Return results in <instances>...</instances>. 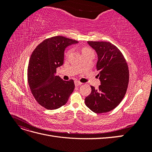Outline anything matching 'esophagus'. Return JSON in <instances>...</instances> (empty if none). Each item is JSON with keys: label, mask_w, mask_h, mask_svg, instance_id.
I'll list each match as a JSON object with an SVG mask.
<instances>
[{"label": "esophagus", "mask_w": 152, "mask_h": 152, "mask_svg": "<svg viewBox=\"0 0 152 152\" xmlns=\"http://www.w3.org/2000/svg\"><path fill=\"white\" fill-rule=\"evenodd\" d=\"M74 83H75V85L76 86H80V85L82 84V82H79V81H78V80H75Z\"/></svg>", "instance_id": "34e87169"}]
</instances>
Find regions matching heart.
Returning <instances> with one entry per match:
<instances>
[{"label":"heart","mask_w":152,"mask_h":152,"mask_svg":"<svg viewBox=\"0 0 152 152\" xmlns=\"http://www.w3.org/2000/svg\"><path fill=\"white\" fill-rule=\"evenodd\" d=\"M70 52H71V50H68V51L66 53V54L68 55L70 53ZM88 52H91V50L89 48H86L85 47V48H82L81 49V53H82V54H83L86 53H88Z\"/></svg>","instance_id":"1"}]
</instances>
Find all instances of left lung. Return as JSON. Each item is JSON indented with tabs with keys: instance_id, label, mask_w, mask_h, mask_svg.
Instances as JSON below:
<instances>
[{
	"instance_id": "1",
	"label": "left lung",
	"mask_w": 152,
	"mask_h": 152,
	"mask_svg": "<svg viewBox=\"0 0 152 152\" xmlns=\"http://www.w3.org/2000/svg\"><path fill=\"white\" fill-rule=\"evenodd\" d=\"M98 55L96 70L101 85L91 87L85 104L96 113L108 112L116 108L125 96L129 79L128 65L122 53L109 42L88 41Z\"/></svg>"
}]
</instances>
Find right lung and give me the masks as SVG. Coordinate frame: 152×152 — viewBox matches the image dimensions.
Here are the masks:
<instances>
[{
  "label": "right lung",
  "mask_w": 152,
  "mask_h": 152,
  "mask_svg": "<svg viewBox=\"0 0 152 152\" xmlns=\"http://www.w3.org/2000/svg\"><path fill=\"white\" fill-rule=\"evenodd\" d=\"M79 42L63 36L44 40L32 53L28 66V82L37 103L48 110L65 105L75 84L72 79L65 81L55 74L63 64L66 48Z\"/></svg>",
  "instance_id": "right-lung-1"
}]
</instances>
